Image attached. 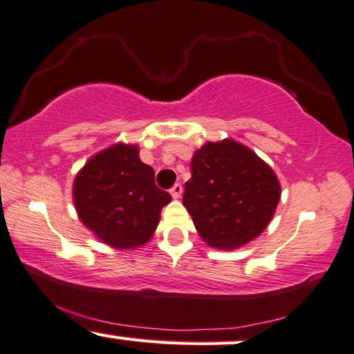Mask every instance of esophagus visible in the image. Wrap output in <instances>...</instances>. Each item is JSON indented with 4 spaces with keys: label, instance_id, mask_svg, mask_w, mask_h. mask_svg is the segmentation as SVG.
<instances>
[{
    "label": "esophagus",
    "instance_id": "1",
    "mask_svg": "<svg viewBox=\"0 0 354 354\" xmlns=\"http://www.w3.org/2000/svg\"><path fill=\"white\" fill-rule=\"evenodd\" d=\"M182 185L180 184H176L172 187V189H170V195H172L174 198H180V195H182Z\"/></svg>",
    "mask_w": 354,
    "mask_h": 354
}]
</instances>
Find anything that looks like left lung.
<instances>
[{
    "instance_id": "obj_1",
    "label": "left lung",
    "mask_w": 354,
    "mask_h": 354,
    "mask_svg": "<svg viewBox=\"0 0 354 354\" xmlns=\"http://www.w3.org/2000/svg\"><path fill=\"white\" fill-rule=\"evenodd\" d=\"M184 205L203 242L234 250L267 228L280 201L270 165L232 139L203 144L192 157Z\"/></svg>"
}]
</instances>
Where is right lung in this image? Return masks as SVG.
<instances>
[{
    "instance_id": "1",
    "label": "right lung",
    "mask_w": 354,
    "mask_h": 354,
    "mask_svg": "<svg viewBox=\"0 0 354 354\" xmlns=\"http://www.w3.org/2000/svg\"><path fill=\"white\" fill-rule=\"evenodd\" d=\"M153 169L139 159L137 145L115 144L79 170L73 197L81 222L104 243L136 248L156 232L162 207L172 201L153 182Z\"/></svg>"
}]
</instances>
